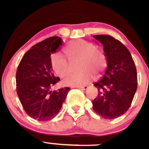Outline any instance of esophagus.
I'll return each mask as SVG.
<instances>
[{"mask_svg":"<svg viewBox=\"0 0 149 149\" xmlns=\"http://www.w3.org/2000/svg\"><path fill=\"white\" fill-rule=\"evenodd\" d=\"M75 88L83 89V90H86V89H88V86H76Z\"/></svg>","mask_w":149,"mask_h":149,"instance_id":"obj_1","label":"esophagus"}]
</instances>
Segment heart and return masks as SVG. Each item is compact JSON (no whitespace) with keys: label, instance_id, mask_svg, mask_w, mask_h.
<instances>
[{"label":"heart","instance_id":"heart-1","mask_svg":"<svg viewBox=\"0 0 149 149\" xmlns=\"http://www.w3.org/2000/svg\"><path fill=\"white\" fill-rule=\"evenodd\" d=\"M65 53L68 60H81L80 68L82 72L69 74L65 77L63 84L66 86H81L90 82L93 78V72L99 74L107 65L104 54L96 48L93 43L83 39L73 41L67 46ZM51 67L59 77H63L70 70V64L60 54L52 55Z\"/></svg>","mask_w":149,"mask_h":149}]
</instances>
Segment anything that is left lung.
Wrapping results in <instances>:
<instances>
[{"label": "left lung", "instance_id": "1", "mask_svg": "<svg viewBox=\"0 0 149 149\" xmlns=\"http://www.w3.org/2000/svg\"><path fill=\"white\" fill-rule=\"evenodd\" d=\"M103 45L106 72L94 84L98 98L92 101L93 109L104 119H113L125 113L137 89L136 68L131 53L119 40L108 35H94Z\"/></svg>", "mask_w": 149, "mask_h": 149}]
</instances>
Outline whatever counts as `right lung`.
Masks as SVG:
<instances>
[{
    "mask_svg": "<svg viewBox=\"0 0 149 149\" xmlns=\"http://www.w3.org/2000/svg\"><path fill=\"white\" fill-rule=\"evenodd\" d=\"M63 44L53 36L35 45L22 57L16 72L18 98L27 114L38 121H48L60 112L70 88L51 90L60 78L54 74L51 55Z\"/></svg>",
    "mask_w": 149,
    "mask_h": 149,
    "instance_id": "1",
    "label": "right lung"
}]
</instances>
